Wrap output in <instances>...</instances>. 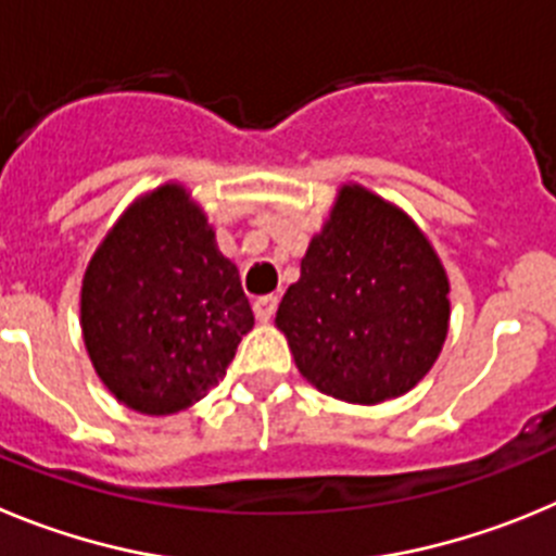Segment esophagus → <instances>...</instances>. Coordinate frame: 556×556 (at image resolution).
<instances>
[{
  "label": "esophagus",
  "instance_id": "obj_1",
  "mask_svg": "<svg viewBox=\"0 0 556 556\" xmlns=\"http://www.w3.org/2000/svg\"><path fill=\"white\" fill-rule=\"evenodd\" d=\"M277 304L279 299L277 296H260L257 302H254V315H257V321H271L274 313H277Z\"/></svg>",
  "mask_w": 556,
  "mask_h": 556
}]
</instances>
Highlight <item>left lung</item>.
Masks as SVG:
<instances>
[{"label": "left lung", "mask_w": 556, "mask_h": 556, "mask_svg": "<svg viewBox=\"0 0 556 556\" xmlns=\"http://www.w3.org/2000/svg\"><path fill=\"white\" fill-rule=\"evenodd\" d=\"M448 277L413 218L343 185L277 309L296 368L349 404L396 399L427 377L448 332Z\"/></svg>", "instance_id": "8db88e82"}]
</instances>
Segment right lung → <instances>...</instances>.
<instances>
[{
  "label": "right lung",
  "instance_id": "add662e5",
  "mask_svg": "<svg viewBox=\"0 0 556 556\" xmlns=\"http://www.w3.org/2000/svg\"><path fill=\"white\" fill-rule=\"evenodd\" d=\"M79 324L118 402L172 415L224 379L254 315L204 210L168 182L129 204L99 243L83 277Z\"/></svg>",
  "mask_w": 556,
  "mask_h": 556
}]
</instances>
